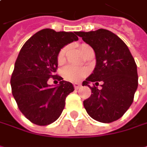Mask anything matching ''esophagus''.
I'll return each mask as SVG.
<instances>
[{"instance_id":"obj_1","label":"esophagus","mask_w":147,"mask_h":147,"mask_svg":"<svg viewBox=\"0 0 147 147\" xmlns=\"http://www.w3.org/2000/svg\"><path fill=\"white\" fill-rule=\"evenodd\" d=\"M80 83H74V88H75V89H78L79 88H80Z\"/></svg>"}]
</instances>
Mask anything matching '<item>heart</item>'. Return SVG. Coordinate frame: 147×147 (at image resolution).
<instances>
[{
  "mask_svg": "<svg viewBox=\"0 0 147 147\" xmlns=\"http://www.w3.org/2000/svg\"><path fill=\"white\" fill-rule=\"evenodd\" d=\"M87 47H88L87 45H82L81 52ZM65 53H66V47H64L60 50L59 56H58V61L59 63H62L65 60ZM62 74L65 79L71 81V82H77L87 74V70L83 69V68H78V67H76L73 65H67L63 69Z\"/></svg>",
  "mask_w": 147,
  "mask_h": 147,
  "instance_id": "heart-1",
  "label": "heart"
}]
</instances>
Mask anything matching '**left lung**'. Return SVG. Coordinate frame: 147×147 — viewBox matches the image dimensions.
I'll return each instance as SVG.
<instances>
[{"mask_svg":"<svg viewBox=\"0 0 147 147\" xmlns=\"http://www.w3.org/2000/svg\"><path fill=\"white\" fill-rule=\"evenodd\" d=\"M76 34L94 49L96 58L93 73L82 82L92 91L83 101L84 108L98 122H114L123 117L134 100L138 88L135 61L127 45L110 30L100 29ZM100 81L101 89L97 87Z\"/></svg>","mask_w":147,"mask_h":147,"instance_id":"1","label":"left lung"}]
</instances>
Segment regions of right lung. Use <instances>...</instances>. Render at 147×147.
Wrapping results in <instances>:
<instances>
[{"label":"right lung","mask_w":147,"mask_h":147,"mask_svg":"<svg viewBox=\"0 0 147 147\" xmlns=\"http://www.w3.org/2000/svg\"><path fill=\"white\" fill-rule=\"evenodd\" d=\"M78 40L76 32L43 29L33 35L22 47L11 77L12 93L20 111L31 123L45 126L61 115L65 99L74 91L71 82L54 75L58 56L66 45ZM60 81L49 85L50 77Z\"/></svg>","instance_id":"obj_1"}]
</instances>
